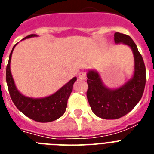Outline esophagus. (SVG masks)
Returning a JSON list of instances; mask_svg holds the SVG:
<instances>
[{
  "instance_id": "esophagus-1",
  "label": "esophagus",
  "mask_w": 154,
  "mask_h": 154,
  "mask_svg": "<svg viewBox=\"0 0 154 154\" xmlns=\"http://www.w3.org/2000/svg\"><path fill=\"white\" fill-rule=\"evenodd\" d=\"M79 78L82 79V80H84V79H87V73H86L85 71H81L79 74Z\"/></svg>"
}]
</instances>
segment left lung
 <instances>
[{
    "instance_id": "obj_1",
    "label": "left lung",
    "mask_w": 154,
    "mask_h": 154,
    "mask_svg": "<svg viewBox=\"0 0 154 154\" xmlns=\"http://www.w3.org/2000/svg\"><path fill=\"white\" fill-rule=\"evenodd\" d=\"M116 43L127 44L133 50L135 59V72L133 79L121 88L111 90L103 86L96 71L88 73L87 97L91 110L97 116L107 120L118 119L133 110L142 97L146 73L142 56L137 45L127 34L116 33Z\"/></svg>"
}]
</instances>
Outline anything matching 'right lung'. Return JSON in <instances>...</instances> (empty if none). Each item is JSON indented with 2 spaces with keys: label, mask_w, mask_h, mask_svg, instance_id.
<instances>
[{
  "label": "right lung",
  "mask_w": 154,
  "mask_h": 154,
  "mask_svg": "<svg viewBox=\"0 0 154 154\" xmlns=\"http://www.w3.org/2000/svg\"><path fill=\"white\" fill-rule=\"evenodd\" d=\"M35 36H37L36 34H30L24 39ZM16 45H14L13 50ZM13 50L9 54V63L6 66V82L9 95L15 106L24 115L38 122H51L61 117L66 111L67 100L73 89L74 83L77 79L75 77L73 78L57 92L46 98L32 99L26 97L16 88L10 72V61Z\"/></svg>",
  "instance_id": "obj_1"
}]
</instances>
